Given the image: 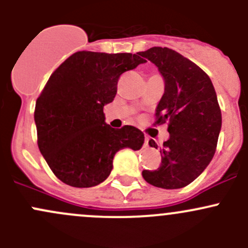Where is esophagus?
Masks as SVG:
<instances>
[{
	"instance_id": "obj_1",
	"label": "esophagus",
	"mask_w": 248,
	"mask_h": 248,
	"mask_svg": "<svg viewBox=\"0 0 248 248\" xmlns=\"http://www.w3.org/2000/svg\"><path fill=\"white\" fill-rule=\"evenodd\" d=\"M149 141H150L149 137H145V142H144V146H145V147L149 146Z\"/></svg>"
}]
</instances>
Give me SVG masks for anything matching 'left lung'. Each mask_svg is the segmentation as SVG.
<instances>
[{
    "label": "left lung",
    "mask_w": 248,
    "mask_h": 248,
    "mask_svg": "<svg viewBox=\"0 0 248 248\" xmlns=\"http://www.w3.org/2000/svg\"><path fill=\"white\" fill-rule=\"evenodd\" d=\"M138 54L156 64L164 78L154 124H168L169 132L161 149V166L142 170V177L152 186L182 188L204 171L216 151L222 126L216 91L201 67L175 50L154 46ZM149 144L157 149L152 139Z\"/></svg>",
    "instance_id": "obj_1"
}]
</instances>
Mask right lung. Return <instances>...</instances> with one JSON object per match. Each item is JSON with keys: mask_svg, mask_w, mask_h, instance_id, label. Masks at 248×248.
<instances>
[{"mask_svg": "<svg viewBox=\"0 0 248 248\" xmlns=\"http://www.w3.org/2000/svg\"><path fill=\"white\" fill-rule=\"evenodd\" d=\"M139 54L78 51L51 74L37 98V142L57 179L79 188L109 176L119 150H139L144 133L133 126L115 129L103 108L114 101L124 72L144 63Z\"/></svg>", "mask_w": 248, "mask_h": 248, "instance_id": "obj_1", "label": "right lung"}]
</instances>
